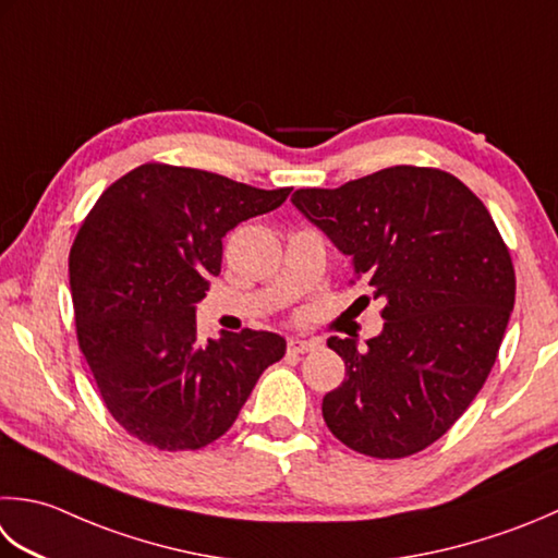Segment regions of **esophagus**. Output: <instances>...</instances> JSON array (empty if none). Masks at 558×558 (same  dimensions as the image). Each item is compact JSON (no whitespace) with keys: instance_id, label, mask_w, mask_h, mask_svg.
<instances>
[{"instance_id":"esophagus-1","label":"esophagus","mask_w":558,"mask_h":558,"mask_svg":"<svg viewBox=\"0 0 558 558\" xmlns=\"http://www.w3.org/2000/svg\"><path fill=\"white\" fill-rule=\"evenodd\" d=\"M314 348H319L316 341H302V338H290L288 341V353L292 355H302V353H310Z\"/></svg>"}]
</instances>
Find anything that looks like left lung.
<instances>
[{"instance_id": "8db88e82", "label": "left lung", "mask_w": 558, "mask_h": 558, "mask_svg": "<svg viewBox=\"0 0 558 558\" xmlns=\"http://www.w3.org/2000/svg\"><path fill=\"white\" fill-rule=\"evenodd\" d=\"M292 203L385 300V329L363 351L329 338L345 379L324 397L326 425L377 460L425 450L484 387L515 304L494 217L452 173L409 163L341 189H300Z\"/></svg>"}]
</instances>
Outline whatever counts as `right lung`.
Instances as JSON below:
<instances>
[{
	"label": "right lung",
	"mask_w": 558,
	"mask_h": 558,
	"mask_svg": "<svg viewBox=\"0 0 558 558\" xmlns=\"http://www.w3.org/2000/svg\"><path fill=\"white\" fill-rule=\"evenodd\" d=\"M290 191L149 161L86 215L70 251L76 341L108 413L133 438L169 452L215 442L286 355V338L270 331L201 341L195 302L220 276L222 236Z\"/></svg>",
	"instance_id": "1"
}]
</instances>
